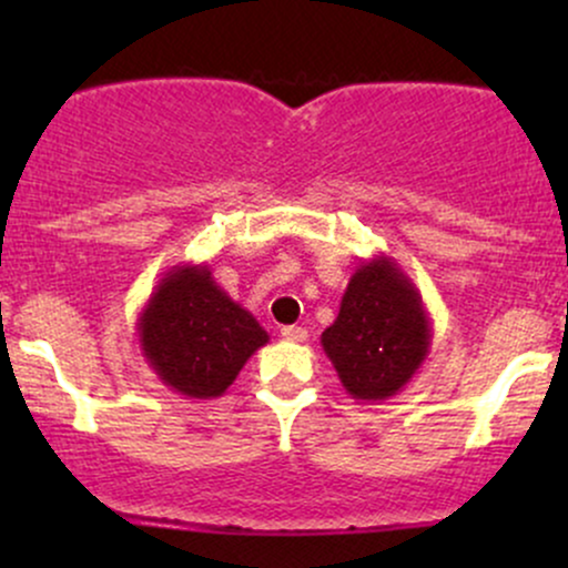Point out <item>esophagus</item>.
<instances>
[{
  "label": "esophagus",
  "instance_id": "1",
  "mask_svg": "<svg viewBox=\"0 0 568 568\" xmlns=\"http://www.w3.org/2000/svg\"><path fill=\"white\" fill-rule=\"evenodd\" d=\"M280 334H283L285 342H306V328H302V325H285Z\"/></svg>",
  "mask_w": 568,
  "mask_h": 568
}]
</instances>
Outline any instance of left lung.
<instances>
[{"label":"left lung","instance_id":"obj_1","mask_svg":"<svg viewBox=\"0 0 568 568\" xmlns=\"http://www.w3.org/2000/svg\"><path fill=\"white\" fill-rule=\"evenodd\" d=\"M321 344L349 397L387 400L414 379L433 344V323L422 293L395 258L357 264L336 321Z\"/></svg>","mask_w":568,"mask_h":568}]
</instances>
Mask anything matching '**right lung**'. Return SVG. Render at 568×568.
Returning a JSON list of instances; mask_svg holds the SVG:
<instances>
[{"label": "right lung", "instance_id": "add662e5", "mask_svg": "<svg viewBox=\"0 0 568 568\" xmlns=\"http://www.w3.org/2000/svg\"><path fill=\"white\" fill-rule=\"evenodd\" d=\"M135 334L160 382L197 400L224 395L247 357L270 342L256 317L213 280L207 264L168 270L143 304Z\"/></svg>", "mask_w": 568, "mask_h": 568}]
</instances>
